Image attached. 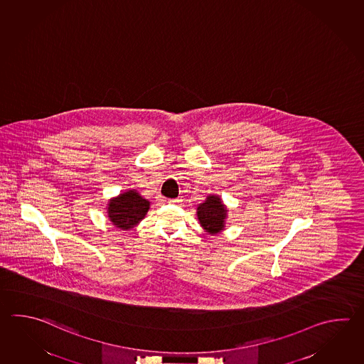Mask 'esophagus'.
<instances>
[{
	"mask_svg": "<svg viewBox=\"0 0 364 364\" xmlns=\"http://www.w3.org/2000/svg\"><path fill=\"white\" fill-rule=\"evenodd\" d=\"M168 203H171V205H178L180 200H168Z\"/></svg>",
	"mask_w": 364,
	"mask_h": 364,
	"instance_id": "34e87169",
	"label": "esophagus"
}]
</instances>
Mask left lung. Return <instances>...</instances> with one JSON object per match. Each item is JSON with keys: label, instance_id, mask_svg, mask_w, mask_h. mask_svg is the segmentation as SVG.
<instances>
[{"label": "left lung", "instance_id": "1", "mask_svg": "<svg viewBox=\"0 0 364 364\" xmlns=\"http://www.w3.org/2000/svg\"><path fill=\"white\" fill-rule=\"evenodd\" d=\"M228 208L216 194H208L206 200L197 206V219L200 227L210 235H218L225 228Z\"/></svg>", "mask_w": 364, "mask_h": 364}]
</instances>
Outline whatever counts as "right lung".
Wrapping results in <instances>:
<instances>
[{
    "label": "right lung",
    "instance_id": "1",
    "mask_svg": "<svg viewBox=\"0 0 364 364\" xmlns=\"http://www.w3.org/2000/svg\"><path fill=\"white\" fill-rule=\"evenodd\" d=\"M150 202L136 189H127L110 198L106 214L114 227L120 230H131L148 214Z\"/></svg>",
    "mask_w": 364,
    "mask_h": 364
}]
</instances>
